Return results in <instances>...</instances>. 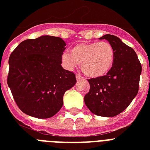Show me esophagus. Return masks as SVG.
Here are the masks:
<instances>
[{
    "instance_id": "esophagus-1",
    "label": "esophagus",
    "mask_w": 150,
    "mask_h": 150,
    "mask_svg": "<svg viewBox=\"0 0 150 150\" xmlns=\"http://www.w3.org/2000/svg\"><path fill=\"white\" fill-rule=\"evenodd\" d=\"M76 79H77V81H79V80H81V79H84V78L82 77V75H79V74H77V75H76Z\"/></svg>"
}]
</instances>
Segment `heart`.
<instances>
[{"label":"heart","instance_id":"1","mask_svg":"<svg viewBox=\"0 0 150 150\" xmlns=\"http://www.w3.org/2000/svg\"><path fill=\"white\" fill-rule=\"evenodd\" d=\"M115 51L107 41L79 43L71 49V54L64 52L61 60L68 70H73L81 64L82 71L89 77L98 78L107 75L113 68Z\"/></svg>","mask_w":150,"mask_h":150}]
</instances>
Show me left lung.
Wrapping results in <instances>:
<instances>
[{"mask_svg": "<svg viewBox=\"0 0 150 150\" xmlns=\"http://www.w3.org/2000/svg\"><path fill=\"white\" fill-rule=\"evenodd\" d=\"M104 39L115 51L114 65L106 75L88 79L90 89L84 100L94 114L114 117L125 110L137 95L142 65L135 50L118 37L106 34L100 40Z\"/></svg>", "mask_w": 150, "mask_h": 150, "instance_id": "left-lung-1", "label": "left lung"}]
</instances>
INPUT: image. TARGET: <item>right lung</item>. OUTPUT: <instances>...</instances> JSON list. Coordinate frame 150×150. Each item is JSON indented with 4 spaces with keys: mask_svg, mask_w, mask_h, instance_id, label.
I'll return each mask as SVG.
<instances>
[{
    "mask_svg": "<svg viewBox=\"0 0 150 150\" xmlns=\"http://www.w3.org/2000/svg\"><path fill=\"white\" fill-rule=\"evenodd\" d=\"M65 46L60 37L43 36L22 41L11 54L7 82L25 114L53 117L63 106L64 93L76 83L75 73L61 65Z\"/></svg>",
    "mask_w": 150,
    "mask_h": 150,
    "instance_id": "right-lung-1",
    "label": "right lung"
}]
</instances>
